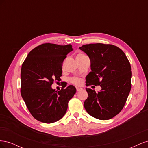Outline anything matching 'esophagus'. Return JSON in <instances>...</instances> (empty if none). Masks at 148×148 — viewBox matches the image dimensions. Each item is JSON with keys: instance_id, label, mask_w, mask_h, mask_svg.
Returning <instances> with one entry per match:
<instances>
[{"instance_id": "obj_1", "label": "esophagus", "mask_w": 148, "mask_h": 148, "mask_svg": "<svg viewBox=\"0 0 148 148\" xmlns=\"http://www.w3.org/2000/svg\"><path fill=\"white\" fill-rule=\"evenodd\" d=\"M76 89H77V91H81L82 89V88H80V87H77V88H76Z\"/></svg>"}]
</instances>
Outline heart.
Instances as JSON below:
<instances>
[{
  "label": "heart",
  "instance_id": "1",
  "mask_svg": "<svg viewBox=\"0 0 148 148\" xmlns=\"http://www.w3.org/2000/svg\"><path fill=\"white\" fill-rule=\"evenodd\" d=\"M85 55L84 54H82V53H80V54H78L77 56V57H83ZM71 82L72 83L75 84H77V85H79L82 83V80L81 78H78V77H73L71 79Z\"/></svg>",
  "mask_w": 148,
  "mask_h": 148
}]
</instances>
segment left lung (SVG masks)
Segmentation results:
<instances>
[{
	"instance_id": "left-lung-1",
	"label": "left lung",
	"mask_w": 148,
	"mask_h": 148,
	"mask_svg": "<svg viewBox=\"0 0 148 148\" xmlns=\"http://www.w3.org/2000/svg\"><path fill=\"white\" fill-rule=\"evenodd\" d=\"M89 57L91 71L86 85H100L101 90L86 88L84 102L87 112L96 119L106 120L120 112L131 90V65L122 50L112 44H89L79 47Z\"/></svg>"
}]
</instances>
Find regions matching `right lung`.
I'll use <instances>...</instances> for the list:
<instances>
[{"instance_id": "obj_1", "label": "right lung", "mask_w": 148, "mask_h": 148, "mask_svg": "<svg viewBox=\"0 0 148 148\" xmlns=\"http://www.w3.org/2000/svg\"><path fill=\"white\" fill-rule=\"evenodd\" d=\"M71 44H41L31 51L21 69V95L33 117L46 123L56 122L65 114L68 103L76 93L70 85L56 91L51 87L59 82L62 64L72 51Z\"/></svg>"}]
</instances>
